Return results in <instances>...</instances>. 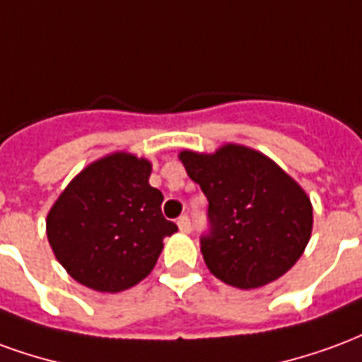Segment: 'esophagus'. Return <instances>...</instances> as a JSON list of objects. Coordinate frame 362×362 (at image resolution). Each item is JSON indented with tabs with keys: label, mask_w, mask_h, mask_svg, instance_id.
<instances>
[{
	"label": "esophagus",
	"mask_w": 362,
	"mask_h": 362,
	"mask_svg": "<svg viewBox=\"0 0 362 362\" xmlns=\"http://www.w3.org/2000/svg\"><path fill=\"white\" fill-rule=\"evenodd\" d=\"M178 228H180L182 233H189L192 230V223L186 215H182L180 219H178Z\"/></svg>",
	"instance_id": "34e87169"
}]
</instances>
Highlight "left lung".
Wrapping results in <instances>:
<instances>
[{
	"label": "left lung",
	"mask_w": 362,
	"mask_h": 362,
	"mask_svg": "<svg viewBox=\"0 0 362 362\" xmlns=\"http://www.w3.org/2000/svg\"><path fill=\"white\" fill-rule=\"evenodd\" d=\"M178 158L209 202L211 233L202 238L207 269L230 287L258 288L295 266L312 235L310 197L259 151L225 143Z\"/></svg>",
	"instance_id": "obj_1"
}]
</instances>
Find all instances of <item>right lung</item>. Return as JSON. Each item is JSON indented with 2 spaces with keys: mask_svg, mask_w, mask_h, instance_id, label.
Masks as SVG:
<instances>
[{
  "mask_svg": "<svg viewBox=\"0 0 362 362\" xmlns=\"http://www.w3.org/2000/svg\"><path fill=\"white\" fill-rule=\"evenodd\" d=\"M153 165L127 151L96 158L69 182L46 217L52 252L77 283L119 293L157 264L165 236L178 227L160 213L149 184Z\"/></svg>",
  "mask_w": 362,
  "mask_h": 362,
  "instance_id": "obj_1",
  "label": "right lung"
}]
</instances>
